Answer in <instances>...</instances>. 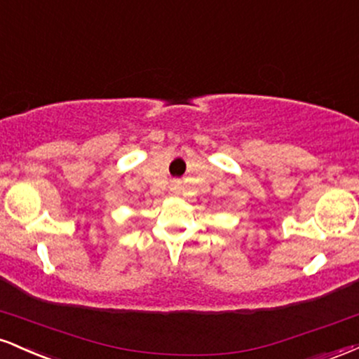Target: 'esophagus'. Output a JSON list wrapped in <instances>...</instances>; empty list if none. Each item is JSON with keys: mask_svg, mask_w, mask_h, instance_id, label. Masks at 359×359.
Listing matches in <instances>:
<instances>
[{"mask_svg": "<svg viewBox=\"0 0 359 359\" xmlns=\"http://www.w3.org/2000/svg\"><path fill=\"white\" fill-rule=\"evenodd\" d=\"M174 189H177V184H174Z\"/></svg>", "mask_w": 359, "mask_h": 359, "instance_id": "34e87169", "label": "esophagus"}]
</instances>
